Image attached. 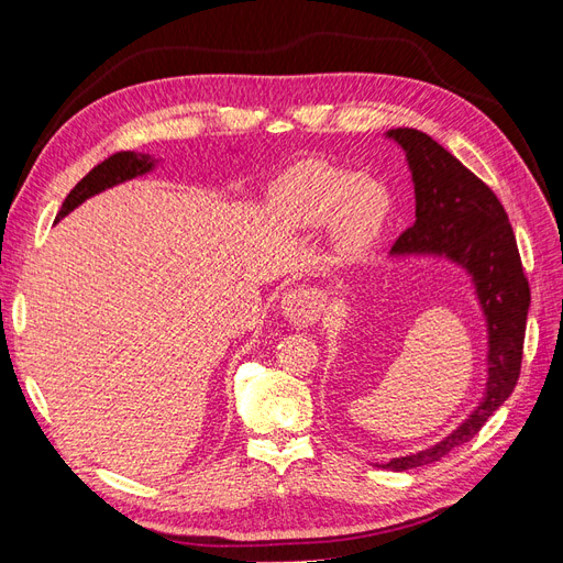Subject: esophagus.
Here are the masks:
<instances>
[{"label": "esophagus", "mask_w": 563, "mask_h": 563, "mask_svg": "<svg viewBox=\"0 0 563 563\" xmlns=\"http://www.w3.org/2000/svg\"><path fill=\"white\" fill-rule=\"evenodd\" d=\"M321 310L323 298L314 288H291L282 300V312L294 327H312Z\"/></svg>", "instance_id": "1"}]
</instances>
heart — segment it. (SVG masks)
I'll use <instances>...</instances> for the list:
<instances>
[{"instance_id":"b5f03b06","label":"heart","mask_w":563,"mask_h":563,"mask_svg":"<svg viewBox=\"0 0 563 563\" xmlns=\"http://www.w3.org/2000/svg\"><path fill=\"white\" fill-rule=\"evenodd\" d=\"M272 203L298 228L331 223L343 255H360L378 240L389 213L385 185L331 162H300L277 180Z\"/></svg>"}]
</instances>
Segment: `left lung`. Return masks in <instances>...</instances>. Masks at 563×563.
Returning <instances> with one entry per match:
<instances>
[{
    "instance_id": "left-lung-1",
    "label": "left lung",
    "mask_w": 563,
    "mask_h": 563,
    "mask_svg": "<svg viewBox=\"0 0 563 563\" xmlns=\"http://www.w3.org/2000/svg\"><path fill=\"white\" fill-rule=\"evenodd\" d=\"M387 135L406 150L416 185V223L399 236L391 253H444L463 265L474 279L488 323V383L484 401L437 446L391 457L383 465L391 472H404L430 465L467 444L512 395L521 373L531 288L523 275L512 225L496 192L428 133L391 129Z\"/></svg>"
}]
</instances>
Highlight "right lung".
I'll use <instances>...</instances> for the list:
<instances>
[{
  "mask_svg": "<svg viewBox=\"0 0 563 563\" xmlns=\"http://www.w3.org/2000/svg\"><path fill=\"white\" fill-rule=\"evenodd\" d=\"M150 168H152V159H150V155H143V152H129V150L114 152V155H110L108 159L96 164L91 172L73 187L70 195H67L63 201L58 218L70 213L75 207H79V203L84 199H89L91 195L106 190V187H110V185L129 180L133 176H141V174L150 172Z\"/></svg>",
  "mask_w": 563,
  "mask_h": 563,
  "instance_id": "add662e5",
  "label": "right lung"
}]
</instances>
